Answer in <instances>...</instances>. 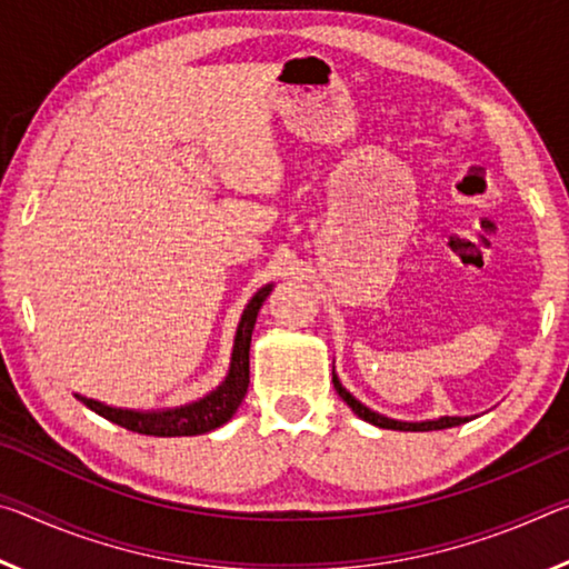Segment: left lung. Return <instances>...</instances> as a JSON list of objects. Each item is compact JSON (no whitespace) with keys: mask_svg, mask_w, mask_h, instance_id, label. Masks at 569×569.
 <instances>
[{"mask_svg":"<svg viewBox=\"0 0 569 569\" xmlns=\"http://www.w3.org/2000/svg\"><path fill=\"white\" fill-rule=\"evenodd\" d=\"M333 387L339 391V397L349 403L351 411L356 417L373 423V427L379 429H393V431H439V429H451V427H459V423H467L471 421V417H439V419H427V421H401V419H391V417H383V413L373 411L361 403L359 399L353 397V393L343 387L339 373L333 371Z\"/></svg>","mask_w":569,"mask_h":569,"instance_id":"8db88e82","label":"left lung"}]
</instances>
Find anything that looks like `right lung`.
<instances>
[{
    "label": "right lung",
    "instance_id": "obj_1",
    "mask_svg": "<svg viewBox=\"0 0 569 569\" xmlns=\"http://www.w3.org/2000/svg\"><path fill=\"white\" fill-rule=\"evenodd\" d=\"M273 291V283H266L258 288L250 298L248 306L243 308V316H240L236 339H233V353H230V366L226 379L218 383L213 391H208L206 397H200L190 403H180V407H168V409H122V407H110V403H102L98 399H88L82 393H74L84 407L100 413L118 427L128 431H138V435L148 437H196V435H208L218 427H223L226 421L233 419L238 411L240 401L246 399L248 381H250V336H253V326L258 319V311H261L263 301L268 293Z\"/></svg>",
    "mask_w": 569,
    "mask_h": 569
}]
</instances>
